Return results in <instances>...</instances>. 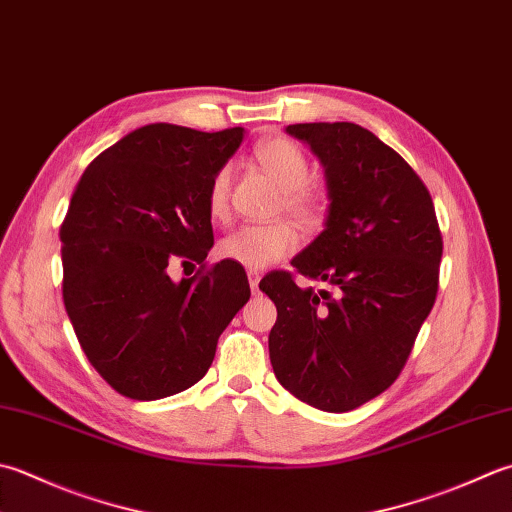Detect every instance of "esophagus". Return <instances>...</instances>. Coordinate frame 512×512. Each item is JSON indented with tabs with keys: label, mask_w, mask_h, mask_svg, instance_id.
<instances>
[{
	"label": "esophagus",
	"mask_w": 512,
	"mask_h": 512,
	"mask_svg": "<svg viewBox=\"0 0 512 512\" xmlns=\"http://www.w3.org/2000/svg\"><path fill=\"white\" fill-rule=\"evenodd\" d=\"M259 277L262 275H259L257 270H248V284H250V288H253V293H257L259 290Z\"/></svg>",
	"instance_id": "1"
}]
</instances>
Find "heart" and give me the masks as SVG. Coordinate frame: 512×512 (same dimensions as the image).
Returning <instances> with one entry per match:
<instances>
[{"label":"heart","mask_w":512,"mask_h":512,"mask_svg":"<svg viewBox=\"0 0 512 512\" xmlns=\"http://www.w3.org/2000/svg\"><path fill=\"white\" fill-rule=\"evenodd\" d=\"M257 159L266 173L284 188V208L304 226H315L326 215V197L322 190L306 184L310 177V164L302 148L284 137H273L257 146ZM233 166L224 164L217 168L208 184L206 208L208 215L224 222L228 217V197ZM299 244L295 226L279 219L270 224H244L233 233L219 239L217 255L228 262L250 270L266 268L282 262Z\"/></svg>","instance_id":"obj_1"}]
</instances>
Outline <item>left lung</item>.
I'll return each instance as SVG.
<instances>
[{
	"label": "left lung",
	"instance_id": "left-lung-1",
	"mask_svg": "<svg viewBox=\"0 0 512 512\" xmlns=\"http://www.w3.org/2000/svg\"><path fill=\"white\" fill-rule=\"evenodd\" d=\"M328 182V217L288 270L259 288L277 306L270 364L286 390L326 413L362 406L395 382L435 304L442 230L433 197L406 159L350 122L293 124Z\"/></svg>",
	"mask_w": 512,
	"mask_h": 512
}]
</instances>
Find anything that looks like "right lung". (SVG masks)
Wrapping results in <instances>:
<instances>
[{"instance_id": "obj_1", "label": "right lung", "mask_w": 512, "mask_h": 512, "mask_svg": "<svg viewBox=\"0 0 512 512\" xmlns=\"http://www.w3.org/2000/svg\"><path fill=\"white\" fill-rule=\"evenodd\" d=\"M244 139L148 124L84 170L59 228L64 306L84 355L119 395L153 402L197 384L250 297L244 266L206 264L208 184ZM197 263L182 283L172 268Z\"/></svg>"}]
</instances>
